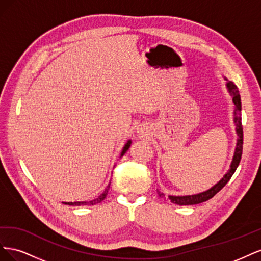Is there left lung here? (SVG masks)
Returning <instances> with one entry per match:
<instances>
[{"label":"left lung","mask_w":261,"mask_h":261,"mask_svg":"<svg viewBox=\"0 0 261 261\" xmlns=\"http://www.w3.org/2000/svg\"><path fill=\"white\" fill-rule=\"evenodd\" d=\"M226 87H227L228 92L231 93V96L233 98L232 100L234 103V123L236 126L235 128L236 133H238V136H239L230 169H228L226 174L221 178L215 186H212L206 192H202L196 195H188V196H169V199L171 200V202L176 203L178 206H189V204H197V203L209 200L226 185V183L230 180V178L234 174V172L239 167L241 158H242V152H243V126H242V113H241L242 102H241V96H240L238 86H236L234 83L227 81ZM156 193L160 197H164V194L161 193L160 191H158V189H156Z\"/></svg>","instance_id":"obj_1"}]
</instances>
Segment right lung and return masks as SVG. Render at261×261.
I'll return each mask as SVG.
<instances>
[{
  "instance_id": "right-lung-1",
  "label": "right lung",
  "mask_w": 261,
  "mask_h": 261,
  "mask_svg": "<svg viewBox=\"0 0 261 261\" xmlns=\"http://www.w3.org/2000/svg\"><path fill=\"white\" fill-rule=\"evenodd\" d=\"M130 144H132V140L129 139L127 143H126V145L124 146V148H123V150H122V153H121V156L127 151L128 150V148H129V146H130ZM110 185H111V181H110V183L108 184V186H107V188L105 189V192L102 193L98 198H96V199H93V200H91V201H75V202H64L65 204H69V206H86V204H89V206H93V204H96V203H99V202H101L102 200H103L106 197H107V195H108V192H109V189H110Z\"/></svg>"
}]
</instances>
